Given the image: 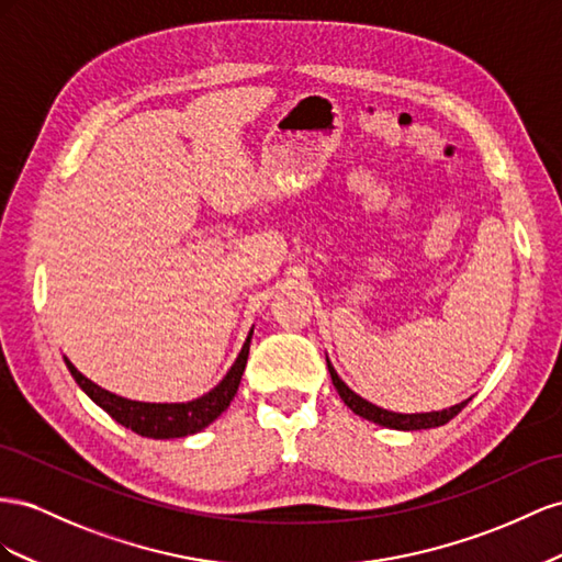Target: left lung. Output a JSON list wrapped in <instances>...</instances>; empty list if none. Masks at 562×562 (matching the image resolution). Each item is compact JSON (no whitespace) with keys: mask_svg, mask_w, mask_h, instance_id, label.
<instances>
[{"mask_svg":"<svg viewBox=\"0 0 562 562\" xmlns=\"http://www.w3.org/2000/svg\"><path fill=\"white\" fill-rule=\"evenodd\" d=\"M327 370L331 374V383L334 389L339 391L344 403L356 412L362 419L379 424L383 428H395V430H424V428H436V426H445L450 419L469 405V400H463V403L454 405V407H447V409H438V412H416V414H400V412H391V409H383L372 405L370 400L360 397L356 391H350L346 383L341 381V376L336 374V370L331 367L329 358H327Z\"/></svg>","mask_w":562,"mask_h":562,"instance_id":"8db88e82","label":"left lung"}]
</instances>
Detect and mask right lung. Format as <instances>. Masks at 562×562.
Listing matches in <instances>:
<instances>
[{
  "instance_id": "right-lung-1",
  "label": "right lung",
  "mask_w": 562,
  "mask_h": 562,
  "mask_svg": "<svg viewBox=\"0 0 562 562\" xmlns=\"http://www.w3.org/2000/svg\"><path fill=\"white\" fill-rule=\"evenodd\" d=\"M251 334H254V327L249 329L247 341L243 350H239V356L233 362L228 374L223 376L210 393H204L202 397H195V400H188V403H138V400L115 395L101 389L99 383L87 379L68 358L63 360H66L72 379L77 381V386L124 428H132L134 432H138V436L155 438V440L186 438V436H192V432H200L228 409L231 400L237 393L239 379L245 374Z\"/></svg>"
}]
</instances>
